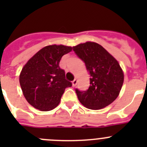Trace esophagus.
I'll use <instances>...</instances> for the list:
<instances>
[{"label": "esophagus", "mask_w": 147, "mask_h": 147, "mask_svg": "<svg viewBox=\"0 0 147 147\" xmlns=\"http://www.w3.org/2000/svg\"><path fill=\"white\" fill-rule=\"evenodd\" d=\"M72 86H73V87H75V86L77 85V83H78V80H77L76 79H75L73 81H72Z\"/></svg>", "instance_id": "34e87169"}]
</instances>
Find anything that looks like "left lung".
Masks as SVG:
<instances>
[{
    "instance_id": "obj_1",
    "label": "left lung",
    "mask_w": 147,
    "mask_h": 147,
    "mask_svg": "<svg viewBox=\"0 0 147 147\" xmlns=\"http://www.w3.org/2000/svg\"><path fill=\"white\" fill-rule=\"evenodd\" d=\"M72 48L85 63L90 75L88 90H75L79 101L85 107L94 110L110 105L118 97L124 82V73L117 60L94 42L79 44Z\"/></svg>"
}]
</instances>
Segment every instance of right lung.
<instances>
[{
  "mask_svg": "<svg viewBox=\"0 0 147 147\" xmlns=\"http://www.w3.org/2000/svg\"><path fill=\"white\" fill-rule=\"evenodd\" d=\"M72 50L63 45L46 46L24 65L19 81L25 98L33 107L52 110L59 105L65 88L72 86L59 66L62 57Z\"/></svg>",
  "mask_w": 147,
  "mask_h": 147,
  "instance_id": "obj_1",
  "label": "right lung"
}]
</instances>
